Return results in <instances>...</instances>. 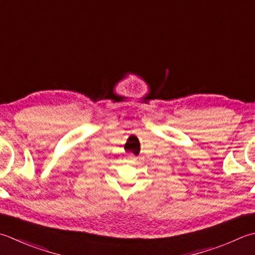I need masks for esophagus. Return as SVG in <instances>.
I'll return each mask as SVG.
<instances>
[{"label": "esophagus", "instance_id": "obj_1", "mask_svg": "<svg viewBox=\"0 0 255 255\" xmlns=\"http://www.w3.org/2000/svg\"><path fill=\"white\" fill-rule=\"evenodd\" d=\"M129 160H130L131 162H133V161H136V158H134L133 156H130V157H129Z\"/></svg>", "mask_w": 255, "mask_h": 255}]
</instances>
